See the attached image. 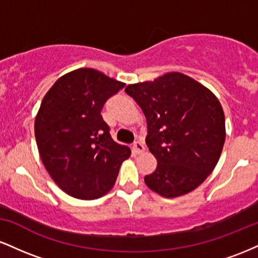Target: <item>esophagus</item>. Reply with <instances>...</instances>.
Returning a JSON list of instances; mask_svg holds the SVG:
<instances>
[{
	"mask_svg": "<svg viewBox=\"0 0 258 258\" xmlns=\"http://www.w3.org/2000/svg\"><path fill=\"white\" fill-rule=\"evenodd\" d=\"M133 152H135L136 154H142L144 152V146L143 143H142L141 141H136L135 143H133V147H132Z\"/></svg>",
	"mask_w": 258,
	"mask_h": 258,
	"instance_id": "34e87169",
	"label": "esophagus"
}]
</instances>
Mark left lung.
Masks as SVG:
<instances>
[{"instance_id":"8db88e82","label":"left lung","mask_w":258,"mask_h":258,"mask_svg":"<svg viewBox=\"0 0 258 258\" xmlns=\"http://www.w3.org/2000/svg\"><path fill=\"white\" fill-rule=\"evenodd\" d=\"M126 93L147 119L146 143L158 160L144 177L150 189L165 198L194 190L220 159L226 123L221 103L211 91L180 73L128 85Z\"/></svg>"}]
</instances>
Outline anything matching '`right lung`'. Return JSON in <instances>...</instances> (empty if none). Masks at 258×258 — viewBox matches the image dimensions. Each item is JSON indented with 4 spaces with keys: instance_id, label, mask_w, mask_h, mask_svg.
Segmentation results:
<instances>
[{
    "instance_id": "add662e5",
    "label": "right lung",
    "mask_w": 258,
    "mask_h": 258,
    "mask_svg": "<svg viewBox=\"0 0 258 258\" xmlns=\"http://www.w3.org/2000/svg\"><path fill=\"white\" fill-rule=\"evenodd\" d=\"M125 87L94 69L65 74L47 92L35 120L41 160L57 184L79 199H97L114 186L131 150L112 141L105 102Z\"/></svg>"
}]
</instances>
